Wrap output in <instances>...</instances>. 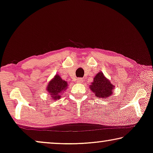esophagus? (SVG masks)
Wrapping results in <instances>:
<instances>
[{
    "mask_svg": "<svg viewBox=\"0 0 153 153\" xmlns=\"http://www.w3.org/2000/svg\"><path fill=\"white\" fill-rule=\"evenodd\" d=\"M76 81H77V83H82V82H83L82 79L80 78V77H79V78H77V79H76Z\"/></svg>",
    "mask_w": 153,
    "mask_h": 153,
    "instance_id": "obj_1",
    "label": "esophagus"
}]
</instances>
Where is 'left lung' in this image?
Wrapping results in <instances>:
<instances>
[{
  "label": "left lung",
  "instance_id": "obj_1",
  "mask_svg": "<svg viewBox=\"0 0 153 153\" xmlns=\"http://www.w3.org/2000/svg\"><path fill=\"white\" fill-rule=\"evenodd\" d=\"M114 87L115 86L111 84L110 81L105 77L102 72H99L94 77V82L90 85V89L95 94L96 96L104 99L112 94Z\"/></svg>",
  "mask_w": 153,
  "mask_h": 153
}]
</instances>
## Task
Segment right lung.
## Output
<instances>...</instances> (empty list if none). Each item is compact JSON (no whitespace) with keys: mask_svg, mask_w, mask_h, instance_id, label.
Here are the masks:
<instances>
[{"mask_svg":"<svg viewBox=\"0 0 153 153\" xmlns=\"http://www.w3.org/2000/svg\"><path fill=\"white\" fill-rule=\"evenodd\" d=\"M67 82L63 80L59 75H56L48 82L46 90L53 100H57L60 98L61 94H63L64 90L67 89Z\"/></svg>","mask_w":153,"mask_h":153,"instance_id":"1","label":"right lung"}]
</instances>
